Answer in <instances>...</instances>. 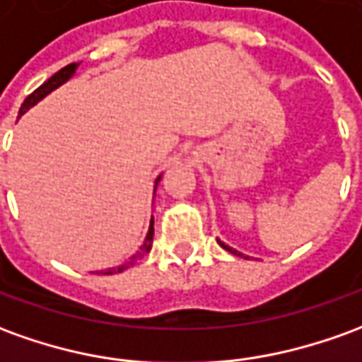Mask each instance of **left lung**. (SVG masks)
I'll use <instances>...</instances> for the list:
<instances>
[{
  "instance_id": "left-lung-1",
  "label": "left lung",
  "mask_w": 362,
  "mask_h": 362,
  "mask_svg": "<svg viewBox=\"0 0 362 362\" xmlns=\"http://www.w3.org/2000/svg\"><path fill=\"white\" fill-rule=\"evenodd\" d=\"M217 243H219V245H221V247H223L225 251L233 252V255H237V257H245V255H241V252H237V251H235V249H231V247H227V245H225V243H221V241H219V239H217ZM245 259H249V257H245Z\"/></svg>"
}]
</instances>
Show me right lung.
Listing matches in <instances>:
<instances>
[{
  "mask_svg": "<svg viewBox=\"0 0 362 362\" xmlns=\"http://www.w3.org/2000/svg\"><path fill=\"white\" fill-rule=\"evenodd\" d=\"M76 68H78V64H76V62H74V64H68V66H64V68H62V70H58V72L54 76H50V78H49V80H47V82H45V84L39 86V88H37V90H35V92L31 93V95H27V100L23 102L21 110H19V115H23V113L29 110V107H33L35 103L40 102V100H42L45 95H49V93L52 92V90H57L58 86H62V84H64V82H68V80H70V78L74 76ZM158 182H160V176L156 178L155 189H156V186H158ZM153 235H155V221L151 219V227H148V233H146L145 243L141 245V249H139V251H137V255H133V257H131V259H129L127 262H125V264H121V267L102 270L103 274H115V272H123V270L127 269L129 264H133L135 260L141 259L143 255H146V252L151 251V247H153Z\"/></svg>",
  "mask_w": 362,
  "mask_h": 362,
  "instance_id": "right-lung-1",
  "label": "right lung"
}]
</instances>
